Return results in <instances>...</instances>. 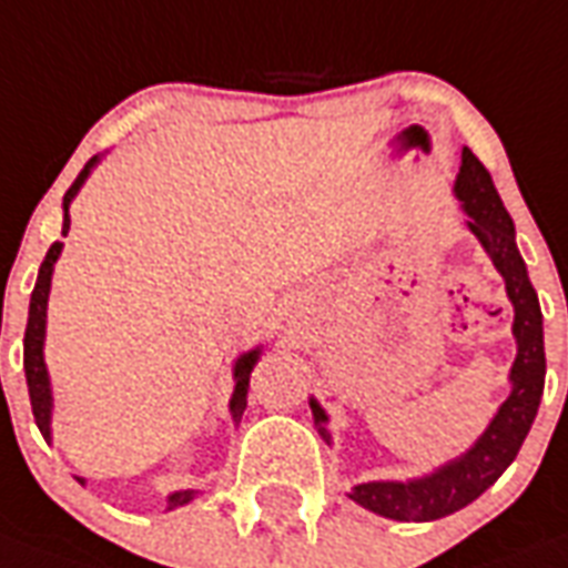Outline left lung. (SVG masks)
Here are the masks:
<instances>
[{"mask_svg": "<svg viewBox=\"0 0 568 568\" xmlns=\"http://www.w3.org/2000/svg\"><path fill=\"white\" fill-rule=\"evenodd\" d=\"M456 196L462 202V211L467 214V229L483 244L491 265L500 271L506 294L513 301V333L515 345H518L513 372H509L513 389L504 405L497 408L486 432L476 438L474 447L447 465H440L435 474L408 479V483H393V479L361 483L348 491L354 504H361L363 509L375 515H384V518H393V521H435V518L458 513L462 506L474 504L476 497L488 486H495L497 476L515 462L527 432L534 426L539 399H542L545 342L539 297L527 276L525 258L515 246L513 216L506 214L488 169L476 160L470 149L462 151ZM310 408H313L324 440H331L327 428H322V423H327L324 408L315 399H310Z\"/></svg>", "mask_w": 568, "mask_h": 568, "instance_id": "obj_1", "label": "left lung"}]
</instances>
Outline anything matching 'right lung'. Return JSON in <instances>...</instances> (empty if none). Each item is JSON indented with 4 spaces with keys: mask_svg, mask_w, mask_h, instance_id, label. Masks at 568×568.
I'll return each instance as SVG.
<instances>
[{
    "mask_svg": "<svg viewBox=\"0 0 568 568\" xmlns=\"http://www.w3.org/2000/svg\"><path fill=\"white\" fill-rule=\"evenodd\" d=\"M98 158H92L85 163L77 181L71 184V190L64 193V223H62V235H68V229H71V202L77 196V190L82 187V181L89 179V172L94 169ZM62 241H55L50 250H47V258H43L41 271H38V283H34L32 301H29V322H26V339H23V369H26V384H29V399H32V414L34 423L41 428V435L47 440L53 438V432H50V417H53V389H50V375H47V363H43V336H47V297H50V280H53V265L59 253H62ZM258 354L262 348H253V352H246L237 357L235 363V393H232V402H229V410H232V419H241L246 408V389H250V372L258 363ZM82 486H85V479L77 476ZM199 491L187 488V491H175V495H169V509H175V506L190 504Z\"/></svg>",
    "mask_w": 568,
    "mask_h": 568,
    "instance_id": "add662e5",
    "label": "right lung"
}]
</instances>
